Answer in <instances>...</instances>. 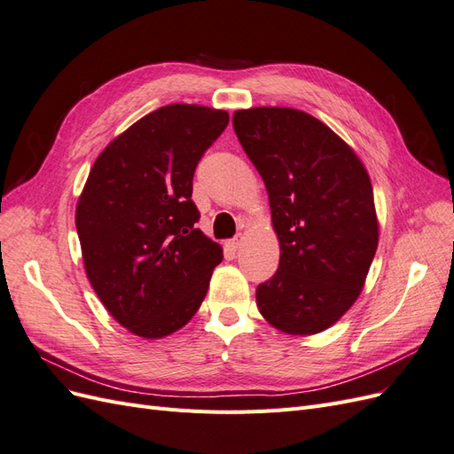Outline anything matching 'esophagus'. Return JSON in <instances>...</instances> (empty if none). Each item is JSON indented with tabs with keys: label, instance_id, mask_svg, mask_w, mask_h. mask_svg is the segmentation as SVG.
<instances>
[{
	"label": "esophagus",
	"instance_id": "obj_1",
	"mask_svg": "<svg viewBox=\"0 0 454 454\" xmlns=\"http://www.w3.org/2000/svg\"><path fill=\"white\" fill-rule=\"evenodd\" d=\"M240 244H242V237L239 235V237H235V239H231V240L227 242V248H229L231 252H237V250L240 248Z\"/></svg>",
	"mask_w": 454,
	"mask_h": 454
}]
</instances>
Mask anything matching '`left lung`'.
<instances>
[{"label": "left lung", "instance_id": "obj_1", "mask_svg": "<svg viewBox=\"0 0 454 454\" xmlns=\"http://www.w3.org/2000/svg\"><path fill=\"white\" fill-rule=\"evenodd\" d=\"M269 193L280 263L255 290L263 318L314 335L358 299L379 244L373 187L358 155L316 117L292 107L232 115Z\"/></svg>", "mask_w": 454, "mask_h": 454}]
</instances>
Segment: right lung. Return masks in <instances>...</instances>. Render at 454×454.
Wrapping results in <instances>:
<instances>
[{
  "instance_id": "add662e5",
  "label": "right lung",
  "mask_w": 454,
  "mask_h": 454,
  "mask_svg": "<svg viewBox=\"0 0 454 454\" xmlns=\"http://www.w3.org/2000/svg\"><path fill=\"white\" fill-rule=\"evenodd\" d=\"M223 109L170 104L136 121L94 160L75 210L87 277L107 312L144 339L184 327L206 297L222 246L191 199Z\"/></svg>"
}]
</instances>
